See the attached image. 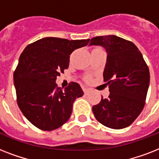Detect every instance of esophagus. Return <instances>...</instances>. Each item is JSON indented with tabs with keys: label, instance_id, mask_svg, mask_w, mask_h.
Wrapping results in <instances>:
<instances>
[{
	"label": "esophagus",
	"instance_id": "34e87169",
	"mask_svg": "<svg viewBox=\"0 0 159 159\" xmlns=\"http://www.w3.org/2000/svg\"><path fill=\"white\" fill-rule=\"evenodd\" d=\"M83 92H84L85 94H87L90 92V90L88 88H87V87H83Z\"/></svg>",
	"mask_w": 159,
	"mask_h": 159
}]
</instances>
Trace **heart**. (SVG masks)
Wrapping results in <instances>:
<instances>
[{
    "mask_svg": "<svg viewBox=\"0 0 159 159\" xmlns=\"http://www.w3.org/2000/svg\"><path fill=\"white\" fill-rule=\"evenodd\" d=\"M85 79H86V81H90L91 80V77L90 76H87V77H85Z\"/></svg>",
    "mask_w": 159,
    "mask_h": 159,
    "instance_id": "1",
    "label": "heart"
}]
</instances>
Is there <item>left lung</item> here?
Returning <instances> with one entry per match:
<instances>
[{
  "mask_svg": "<svg viewBox=\"0 0 159 159\" xmlns=\"http://www.w3.org/2000/svg\"><path fill=\"white\" fill-rule=\"evenodd\" d=\"M90 45L103 46L107 52L103 77L110 95L92 106L95 117L108 128L128 127L145 105L150 81L148 65L134 43L118 36L94 37Z\"/></svg>",
  "mask_w": 159,
  "mask_h": 159,
  "instance_id": "left-lung-1",
  "label": "left lung"
}]
</instances>
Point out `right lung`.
Returning <instances> with one entry per match:
<instances>
[{"instance_id": "right-lung-1", "label": "right lung", "mask_w": 159, "mask_h": 159, "mask_svg": "<svg viewBox=\"0 0 159 159\" xmlns=\"http://www.w3.org/2000/svg\"><path fill=\"white\" fill-rule=\"evenodd\" d=\"M89 41L47 37L26 46L20 56L14 72L16 101L26 119L39 129L51 131L66 123L73 102L83 95L77 82L62 90L55 81L68 68L70 54Z\"/></svg>"}]
</instances>
